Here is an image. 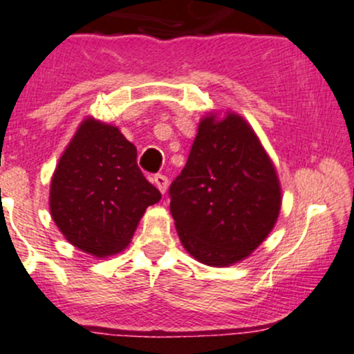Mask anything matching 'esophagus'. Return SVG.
<instances>
[{
    "mask_svg": "<svg viewBox=\"0 0 354 354\" xmlns=\"http://www.w3.org/2000/svg\"><path fill=\"white\" fill-rule=\"evenodd\" d=\"M153 183H154V186L161 191V193L163 194L166 193V188H168V178H166L165 174H154Z\"/></svg>",
    "mask_w": 354,
    "mask_h": 354,
    "instance_id": "1",
    "label": "esophagus"
}]
</instances>
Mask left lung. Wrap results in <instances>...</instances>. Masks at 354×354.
Segmentation results:
<instances>
[{"mask_svg": "<svg viewBox=\"0 0 354 354\" xmlns=\"http://www.w3.org/2000/svg\"><path fill=\"white\" fill-rule=\"evenodd\" d=\"M201 118L171 209L183 248L203 265H236L261 245L281 209L278 173L251 124L234 111Z\"/></svg>", "mask_w": 354, "mask_h": 354, "instance_id": "obj_1", "label": "left lung"}]
</instances>
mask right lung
Wrapping results in <instances>:
<instances>
[{
	"mask_svg": "<svg viewBox=\"0 0 354 354\" xmlns=\"http://www.w3.org/2000/svg\"><path fill=\"white\" fill-rule=\"evenodd\" d=\"M136 146L118 126L81 121L59 156L50 185V211L68 243L95 258L126 250L148 206L161 193L136 165Z\"/></svg>",
	"mask_w": 354,
	"mask_h": 354,
	"instance_id": "obj_1",
	"label": "right lung"
}]
</instances>
